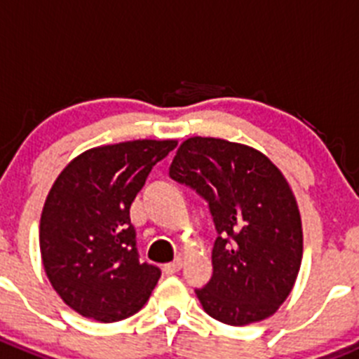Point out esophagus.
Listing matches in <instances>:
<instances>
[{"instance_id": "1", "label": "esophagus", "mask_w": 359, "mask_h": 359, "mask_svg": "<svg viewBox=\"0 0 359 359\" xmlns=\"http://www.w3.org/2000/svg\"><path fill=\"white\" fill-rule=\"evenodd\" d=\"M182 266H184L182 259H177V260H173V262L166 264V266L163 267V271L166 274H175V273H179L180 269H182Z\"/></svg>"}]
</instances>
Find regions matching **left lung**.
<instances>
[{"instance_id": "1", "label": "left lung", "mask_w": 359, "mask_h": 359, "mask_svg": "<svg viewBox=\"0 0 359 359\" xmlns=\"http://www.w3.org/2000/svg\"><path fill=\"white\" fill-rule=\"evenodd\" d=\"M168 173L209 202L219 233L212 278L196 290L203 310L230 326L276 313L303 259L301 212L285 175L253 147L202 136L180 143Z\"/></svg>"}]
</instances>
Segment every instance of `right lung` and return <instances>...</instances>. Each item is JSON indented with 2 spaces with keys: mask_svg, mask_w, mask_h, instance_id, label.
<instances>
[{
  "mask_svg": "<svg viewBox=\"0 0 359 359\" xmlns=\"http://www.w3.org/2000/svg\"><path fill=\"white\" fill-rule=\"evenodd\" d=\"M175 140L93 147L56 177L40 216L43 271L63 303L86 319L116 323L149 301L161 271L140 264L130 203Z\"/></svg>",
  "mask_w": 359,
  "mask_h": 359,
  "instance_id": "obj_1",
  "label": "right lung"
}]
</instances>
